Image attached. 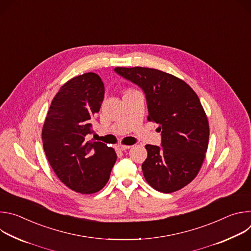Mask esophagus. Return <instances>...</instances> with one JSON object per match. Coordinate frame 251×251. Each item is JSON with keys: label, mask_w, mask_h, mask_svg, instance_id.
<instances>
[{"label": "esophagus", "mask_w": 251, "mask_h": 251, "mask_svg": "<svg viewBox=\"0 0 251 251\" xmlns=\"http://www.w3.org/2000/svg\"><path fill=\"white\" fill-rule=\"evenodd\" d=\"M117 150H119V151H126V150H128V149H130L131 148V146H126V145H118L117 147Z\"/></svg>", "instance_id": "1"}]
</instances>
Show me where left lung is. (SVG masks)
<instances>
[{"mask_svg": "<svg viewBox=\"0 0 251 251\" xmlns=\"http://www.w3.org/2000/svg\"><path fill=\"white\" fill-rule=\"evenodd\" d=\"M116 74L144 91L148 120L159 124L161 146L146 145L142 171L156 191L169 194L190 184L205 157L209 127L201 101L184 80L148 67H116Z\"/></svg>", "mask_w": 251, "mask_h": 251, "instance_id": "1", "label": "left lung"}]
</instances>
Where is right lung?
Segmentation results:
<instances>
[{
    "label": "right lung",
    "instance_id": "obj_1",
    "mask_svg": "<svg viewBox=\"0 0 251 251\" xmlns=\"http://www.w3.org/2000/svg\"><path fill=\"white\" fill-rule=\"evenodd\" d=\"M104 92L96 74L71 78L51 101L43 127V146L50 167L66 187L80 194L100 191L117 159L114 149L86 140Z\"/></svg>",
    "mask_w": 251,
    "mask_h": 251
}]
</instances>
